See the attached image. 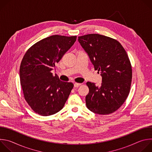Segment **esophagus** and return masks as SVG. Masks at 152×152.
<instances>
[{
	"mask_svg": "<svg viewBox=\"0 0 152 152\" xmlns=\"http://www.w3.org/2000/svg\"><path fill=\"white\" fill-rule=\"evenodd\" d=\"M81 84L80 83H74V86H75V88H77V87H79V86Z\"/></svg>",
	"mask_w": 152,
	"mask_h": 152,
	"instance_id": "esophagus-1",
	"label": "esophagus"
}]
</instances>
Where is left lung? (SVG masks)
<instances>
[{"instance_id": "obj_1", "label": "left lung", "mask_w": 152, "mask_h": 152, "mask_svg": "<svg viewBox=\"0 0 152 152\" xmlns=\"http://www.w3.org/2000/svg\"><path fill=\"white\" fill-rule=\"evenodd\" d=\"M78 41L102 77L100 86L86 82V107L97 114H111L124 103L131 89L132 70L128 55L118 41L104 35H85Z\"/></svg>"}]
</instances>
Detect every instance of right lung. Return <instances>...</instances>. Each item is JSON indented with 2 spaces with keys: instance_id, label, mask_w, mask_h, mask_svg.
Instances as JSON below:
<instances>
[{
  "instance_id": "1",
  "label": "right lung",
  "mask_w": 152,
  "mask_h": 152,
  "mask_svg": "<svg viewBox=\"0 0 152 152\" xmlns=\"http://www.w3.org/2000/svg\"><path fill=\"white\" fill-rule=\"evenodd\" d=\"M76 36L55 35L36 42L26 52L20 67L25 99L38 114L49 116L61 110L74 85L63 82L51 71L74 45Z\"/></svg>"
}]
</instances>
